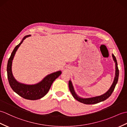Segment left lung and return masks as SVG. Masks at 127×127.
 Wrapping results in <instances>:
<instances>
[{
    "label": "left lung",
    "instance_id": "left-lung-1",
    "mask_svg": "<svg viewBox=\"0 0 127 127\" xmlns=\"http://www.w3.org/2000/svg\"><path fill=\"white\" fill-rule=\"evenodd\" d=\"M112 56H113V60L115 62V63L116 71H115V77L114 82L113 84H112L111 87L110 88V89H109L105 93L103 94V95L101 96L90 97V98H82V97L78 96L77 94H76V93L75 91L74 88H73L71 81H69V87L70 91L71 93L72 96L74 97L76 100H77L78 101L85 104H96L97 103L103 101L110 96L111 94L113 92L115 88L116 85L118 82V79H119V69H118L117 62L116 57H115V56L113 54H112Z\"/></svg>",
    "mask_w": 127,
    "mask_h": 127
}]
</instances>
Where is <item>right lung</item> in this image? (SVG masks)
<instances>
[{
	"label": "right lung",
	"mask_w": 127,
	"mask_h": 127,
	"mask_svg": "<svg viewBox=\"0 0 127 127\" xmlns=\"http://www.w3.org/2000/svg\"><path fill=\"white\" fill-rule=\"evenodd\" d=\"M31 35H27L23 38L22 42L17 45L8 59L7 65V78L11 88L18 95L23 98L30 100H36L42 98L48 93L51 85L56 79L62 73L61 71L52 73L47 75L42 81L36 84L28 85L19 83L14 78L12 72V63L17 50L23 43V40Z\"/></svg>",
	"instance_id": "1"
}]
</instances>
